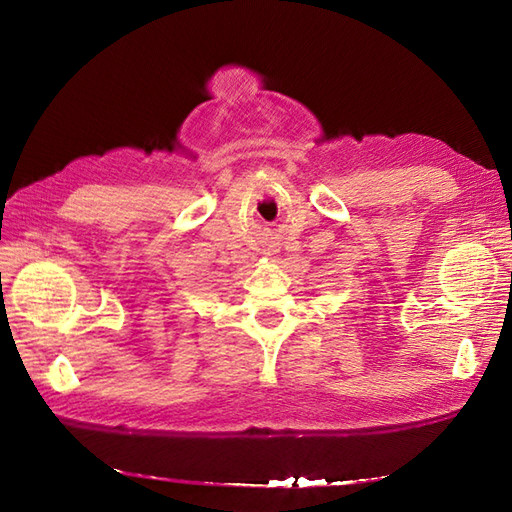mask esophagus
<instances>
[{
  "label": "esophagus",
  "mask_w": 512,
  "mask_h": 512,
  "mask_svg": "<svg viewBox=\"0 0 512 512\" xmlns=\"http://www.w3.org/2000/svg\"><path fill=\"white\" fill-rule=\"evenodd\" d=\"M268 255H273V257H275V255H277V250H268Z\"/></svg>",
  "instance_id": "1"
}]
</instances>
